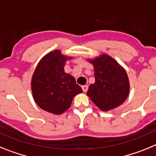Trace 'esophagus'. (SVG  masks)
<instances>
[{
    "instance_id": "esophagus-1",
    "label": "esophagus",
    "mask_w": 156,
    "mask_h": 156,
    "mask_svg": "<svg viewBox=\"0 0 156 156\" xmlns=\"http://www.w3.org/2000/svg\"><path fill=\"white\" fill-rule=\"evenodd\" d=\"M82 90H83V92H85V93H86V92H87V90H88V86H87V85L82 86Z\"/></svg>"
}]
</instances>
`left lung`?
I'll list each match as a JSON object with an SVG mask.
<instances>
[{
	"label": "left lung",
	"instance_id": "left-lung-1",
	"mask_svg": "<svg viewBox=\"0 0 156 156\" xmlns=\"http://www.w3.org/2000/svg\"><path fill=\"white\" fill-rule=\"evenodd\" d=\"M88 61L93 64L95 76V82L88 89V97L103 112L121 105L128 97L130 88L125 69L107 54Z\"/></svg>",
	"mask_w": 156,
	"mask_h": 156
}]
</instances>
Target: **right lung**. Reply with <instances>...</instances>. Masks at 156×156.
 <instances>
[{
	"mask_svg": "<svg viewBox=\"0 0 156 156\" xmlns=\"http://www.w3.org/2000/svg\"><path fill=\"white\" fill-rule=\"evenodd\" d=\"M72 59L54 50L39 61L31 78L35 103L44 111L60 115L70 107L74 97L82 93L74 77L64 71L65 63Z\"/></svg>",
	"mask_w": 156,
	"mask_h": 156,
	"instance_id": "right-lung-1",
	"label": "right lung"
}]
</instances>
